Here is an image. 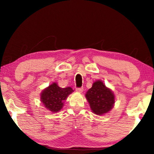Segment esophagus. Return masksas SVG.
Here are the masks:
<instances>
[{
	"label": "esophagus",
	"mask_w": 154,
	"mask_h": 154,
	"mask_svg": "<svg viewBox=\"0 0 154 154\" xmlns=\"http://www.w3.org/2000/svg\"><path fill=\"white\" fill-rule=\"evenodd\" d=\"M76 91L79 93H82L83 91V88H76Z\"/></svg>",
	"instance_id": "34e87169"
}]
</instances>
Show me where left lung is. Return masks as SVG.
I'll return each instance as SVG.
<instances>
[{"label": "left lung", "instance_id": "obj_1", "mask_svg": "<svg viewBox=\"0 0 154 154\" xmlns=\"http://www.w3.org/2000/svg\"><path fill=\"white\" fill-rule=\"evenodd\" d=\"M90 109L94 113L102 116L109 113L115 104V94L101 80L93 83L92 87L85 94Z\"/></svg>", "mask_w": 154, "mask_h": 154}]
</instances>
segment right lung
Instances as JSON below:
<instances>
[{
    "label": "right lung",
    "mask_w": 154,
    "mask_h": 154,
    "mask_svg": "<svg viewBox=\"0 0 154 154\" xmlns=\"http://www.w3.org/2000/svg\"><path fill=\"white\" fill-rule=\"evenodd\" d=\"M72 92L73 90L71 87L62 88L56 82H54L41 92V101L48 110L57 113L62 109L64 100Z\"/></svg>",
    "instance_id": "obj_1"
}]
</instances>
